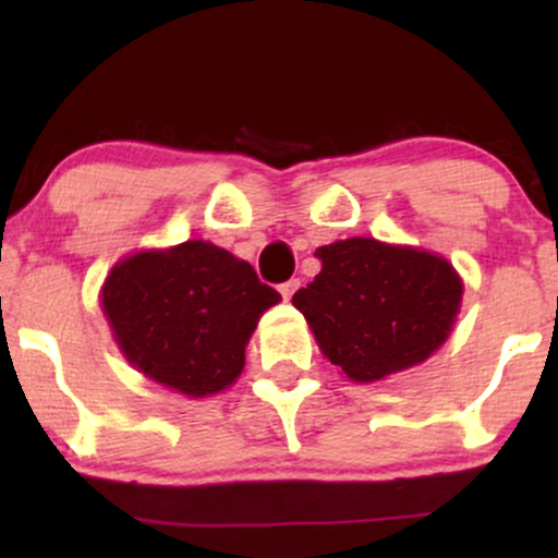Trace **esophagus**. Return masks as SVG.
Returning a JSON list of instances; mask_svg holds the SVG:
<instances>
[{"label": "esophagus", "mask_w": 558, "mask_h": 558, "mask_svg": "<svg viewBox=\"0 0 558 558\" xmlns=\"http://www.w3.org/2000/svg\"><path fill=\"white\" fill-rule=\"evenodd\" d=\"M299 288V278H291V280H286V283H280V293H283V299L288 301L293 296V291H296Z\"/></svg>", "instance_id": "esophagus-1"}]
</instances>
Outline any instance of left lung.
I'll use <instances>...</instances> for the list:
<instances>
[{"label": "left lung", "instance_id": "left-lung-1", "mask_svg": "<svg viewBox=\"0 0 558 558\" xmlns=\"http://www.w3.org/2000/svg\"><path fill=\"white\" fill-rule=\"evenodd\" d=\"M323 270L293 293L319 349L356 383L425 362L446 341L462 280L446 259L375 239L319 246Z\"/></svg>", "mask_w": 558, "mask_h": 558}]
</instances>
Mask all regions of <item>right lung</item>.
<instances>
[{"mask_svg": "<svg viewBox=\"0 0 558 558\" xmlns=\"http://www.w3.org/2000/svg\"><path fill=\"white\" fill-rule=\"evenodd\" d=\"M280 293L248 262L207 241L120 262L101 306L128 362L185 396H209L241 375L243 349Z\"/></svg>", "mask_w": 558, "mask_h": 558, "instance_id": "add662e5", "label": "right lung"}]
</instances>
